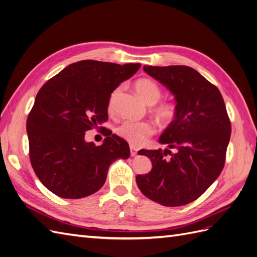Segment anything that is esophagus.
I'll return each instance as SVG.
<instances>
[{
	"label": "esophagus",
	"instance_id": "34e87169",
	"mask_svg": "<svg viewBox=\"0 0 257 257\" xmlns=\"http://www.w3.org/2000/svg\"><path fill=\"white\" fill-rule=\"evenodd\" d=\"M136 154H137L136 148H135V147H133V146H131V155H132V157H135Z\"/></svg>",
	"mask_w": 257,
	"mask_h": 257
}]
</instances>
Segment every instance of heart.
Here are the masks:
<instances>
[{
	"instance_id": "b5f03b06",
	"label": "heart",
	"mask_w": 257,
	"mask_h": 257,
	"mask_svg": "<svg viewBox=\"0 0 257 257\" xmlns=\"http://www.w3.org/2000/svg\"><path fill=\"white\" fill-rule=\"evenodd\" d=\"M135 89L145 102L149 105L155 104L161 97L160 87L151 79H139L135 83ZM120 92L121 87H118L111 93L109 102H108V110L110 112L114 109L115 99L118 97ZM154 112L161 121L170 122L175 119L177 114V107L172 102H164L155 107ZM154 133L155 126L151 122L145 121L126 120L116 128V134L133 147H141L145 145L148 138L152 136Z\"/></svg>"
}]
</instances>
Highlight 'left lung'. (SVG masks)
Listing matches in <instances>:
<instances>
[{
    "label": "left lung",
    "mask_w": 257,
    "mask_h": 257,
    "mask_svg": "<svg viewBox=\"0 0 257 257\" xmlns=\"http://www.w3.org/2000/svg\"><path fill=\"white\" fill-rule=\"evenodd\" d=\"M144 71L175 95L177 114L159 142L176 152L139 151L151 160L152 169L138 175L136 182L155 203L183 206L203 195L224 167L231 133L226 107L219 89L192 67L144 66Z\"/></svg>",
    "instance_id": "left-lung-1"
}]
</instances>
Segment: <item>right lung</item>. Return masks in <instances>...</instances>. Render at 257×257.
I'll use <instances>...</instances> for the list:
<instances>
[{
	"instance_id": "1",
	"label": "right lung",
	"mask_w": 257,
	"mask_h": 257,
	"mask_svg": "<svg viewBox=\"0 0 257 257\" xmlns=\"http://www.w3.org/2000/svg\"><path fill=\"white\" fill-rule=\"evenodd\" d=\"M142 65L83 60L65 67L38 91L27 120L30 161L41 182L69 199L89 196L104 185L108 168L130 158L128 144L102 126L112 91ZM100 128L103 145L84 141Z\"/></svg>"
}]
</instances>
